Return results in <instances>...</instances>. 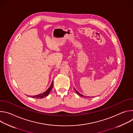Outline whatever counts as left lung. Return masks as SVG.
<instances>
[{
	"label": "left lung",
	"instance_id": "1",
	"mask_svg": "<svg viewBox=\"0 0 133 133\" xmlns=\"http://www.w3.org/2000/svg\"><path fill=\"white\" fill-rule=\"evenodd\" d=\"M75 91H76V92L77 93V94H78L79 95H80L81 96H82V97H85V96H84V95H82V94H81L79 92H78L75 89ZM86 97V96H85Z\"/></svg>",
	"mask_w": 133,
	"mask_h": 133
}]
</instances>
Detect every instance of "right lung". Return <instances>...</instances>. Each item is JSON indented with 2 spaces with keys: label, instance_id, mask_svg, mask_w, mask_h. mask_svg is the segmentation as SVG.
Returning a JSON list of instances; mask_svg holds the SVG:
<instances>
[{
  "label": "right lung",
  "instance_id": "obj_1",
  "mask_svg": "<svg viewBox=\"0 0 133 133\" xmlns=\"http://www.w3.org/2000/svg\"><path fill=\"white\" fill-rule=\"evenodd\" d=\"M53 86V82H52L51 84L50 85V86L49 87V88L43 94H41L39 95H35V96H30V97L32 98H43L46 96H47L48 95V94H49V92H50V91L51 90V89L52 88Z\"/></svg>",
  "mask_w": 133,
  "mask_h": 133
}]
</instances>
